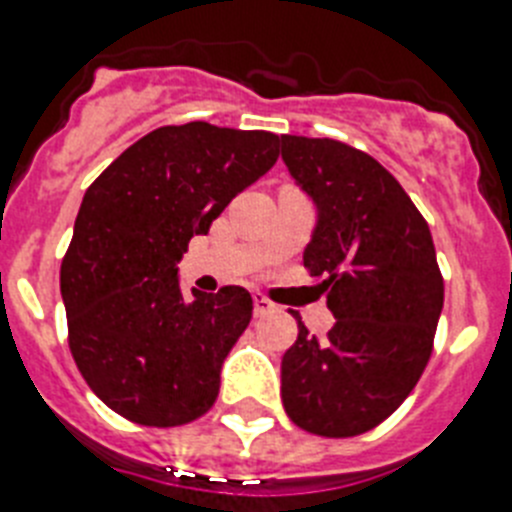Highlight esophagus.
<instances>
[{
	"instance_id": "34e87169",
	"label": "esophagus",
	"mask_w": 512,
	"mask_h": 512,
	"mask_svg": "<svg viewBox=\"0 0 512 512\" xmlns=\"http://www.w3.org/2000/svg\"><path fill=\"white\" fill-rule=\"evenodd\" d=\"M275 311V304L268 299V296H262V293H255V317H265Z\"/></svg>"
}]
</instances>
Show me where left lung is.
Wrapping results in <instances>:
<instances>
[{"label":"left lung","mask_w":512,"mask_h":512,"mask_svg":"<svg viewBox=\"0 0 512 512\" xmlns=\"http://www.w3.org/2000/svg\"><path fill=\"white\" fill-rule=\"evenodd\" d=\"M281 157L317 206L304 265L322 278L335 324L299 337L281 363L286 415L306 433L353 438L397 410L433 353L443 275L428 221L366 151L281 136Z\"/></svg>","instance_id":"8db88e82"}]
</instances>
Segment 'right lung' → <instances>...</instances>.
<instances>
[{"instance_id": "add662e5", "label": "right lung", "mask_w": 512, "mask_h": 512, "mask_svg": "<svg viewBox=\"0 0 512 512\" xmlns=\"http://www.w3.org/2000/svg\"><path fill=\"white\" fill-rule=\"evenodd\" d=\"M281 136L206 121L146 133L92 182L61 262L79 373L110 410L149 428L206 415L221 363L252 319L242 286L185 296L177 262L231 198L278 159Z\"/></svg>"}]
</instances>
